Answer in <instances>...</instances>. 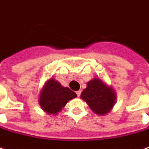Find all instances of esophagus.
I'll list each match as a JSON object with an SVG mask.
<instances>
[{
	"mask_svg": "<svg viewBox=\"0 0 149 149\" xmlns=\"http://www.w3.org/2000/svg\"><path fill=\"white\" fill-rule=\"evenodd\" d=\"M76 94H77V96H78V97H79V96H80V94H81V91H80V90L77 91Z\"/></svg>",
	"mask_w": 149,
	"mask_h": 149,
	"instance_id": "1",
	"label": "esophagus"
}]
</instances>
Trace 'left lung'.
I'll return each mask as SVG.
<instances>
[{"instance_id": "8db88e82", "label": "left lung", "mask_w": 149, "mask_h": 149, "mask_svg": "<svg viewBox=\"0 0 149 149\" xmlns=\"http://www.w3.org/2000/svg\"><path fill=\"white\" fill-rule=\"evenodd\" d=\"M80 98L88 105L90 109L98 116H104L112 110L116 102L114 88L100 78H93L87 83Z\"/></svg>"}]
</instances>
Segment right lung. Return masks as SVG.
<instances>
[{"label": "right lung", "mask_w": 149, "mask_h": 149, "mask_svg": "<svg viewBox=\"0 0 149 149\" xmlns=\"http://www.w3.org/2000/svg\"><path fill=\"white\" fill-rule=\"evenodd\" d=\"M77 94L67 87H64L53 78L45 82L38 95V103L47 114L58 115L69 101Z\"/></svg>", "instance_id": "right-lung-1"}]
</instances>
